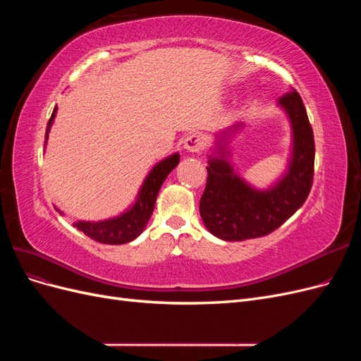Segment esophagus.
<instances>
[{
  "label": "esophagus",
  "mask_w": 361,
  "mask_h": 361,
  "mask_svg": "<svg viewBox=\"0 0 361 361\" xmlns=\"http://www.w3.org/2000/svg\"><path fill=\"white\" fill-rule=\"evenodd\" d=\"M204 146V140L200 134H192L190 137L185 138L183 141V149L191 152V154H197Z\"/></svg>",
  "instance_id": "esophagus-1"
}]
</instances>
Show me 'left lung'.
<instances>
[{"label":"left lung","mask_w":361,"mask_h":361,"mask_svg":"<svg viewBox=\"0 0 361 361\" xmlns=\"http://www.w3.org/2000/svg\"><path fill=\"white\" fill-rule=\"evenodd\" d=\"M289 117L292 152L285 174L267 190L251 187L228 161L227 140L244 123L216 134V149L209 155L207 182L200 199V216L214 236L223 241L260 238L279 228L304 204L312 190L314 140L301 96L290 90L279 99Z\"/></svg>","instance_id":"obj_1"}]
</instances>
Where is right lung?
Returning a JSON list of instances; mask_svg holds the SVG:
<instances>
[{"label":"right lung","instance_id":"1","mask_svg":"<svg viewBox=\"0 0 361 361\" xmlns=\"http://www.w3.org/2000/svg\"><path fill=\"white\" fill-rule=\"evenodd\" d=\"M56 114H57V106L54 108L52 116L47 126L45 145L48 140L49 129L54 123V118H56ZM179 159H180L179 154H173L166 159L159 161L157 166L150 170L143 185H141L135 203L123 214L104 221H76L73 223V226L78 228V231H81L84 235H87L89 238L94 239L96 243H101V244L120 245V244L134 241V239L145 231V227L152 216V212H154L161 185L173 171V169H176ZM57 211L63 214L60 209Z\"/></svg>","mask_w":361,"mask_h":361}]
</instances>
